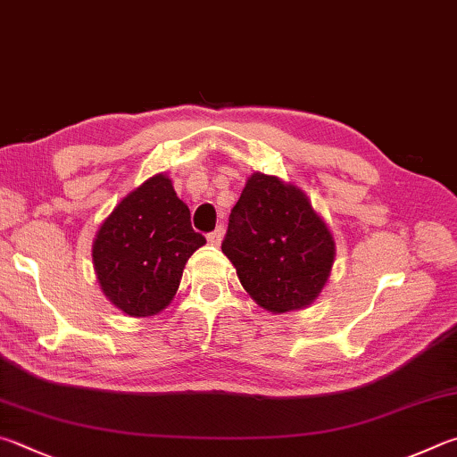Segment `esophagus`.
Instances as JSON below:
<instances>
[{
  "label": "esophagus",
  "mask_w": 457,
  "mask_h": 457,
  "mask_svg": "<svg viewBox=\"0 0 457 457\" xmlns=\"http://www.w3.org/2000/svg\"><path fill=\"white\" fill-rule=\"evenodd\" d=\"M221 237H223V226L215 228L212 234H207V242H210L212 245H220L221 244Z\"/></svg>",
  "instance_id": "esophagus-1"
}]
</instances>
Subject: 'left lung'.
<instances>
[{"instance_id":"8db88e82","label":"left lung","mask_w":457,"mask_h":457,"mask_svg":"<svg viewBox=\"0 0 457 457\" xmlns=\"http://www.w3.org/2000/svg\"><path fill=\"white\" fill-rule=\"evenodd\" d=\"M221 252L260 308L286 313L318 300L336 242L300 187L255 171L231 210Z\"/></svg>"}]
</instances>
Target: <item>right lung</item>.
Returning a JSON list of instances; mask_svg holds the SVG:
<instances>
[{
  "label": "right lung",
  "mask_w": 457,
  "mask_h": 457,
  "mask_svg": "<svg viewBox=\"0 0 457 457\" xmlns=\"http://www.w3.org/2000/svg\"><path fill=\"white\" fill-rule=\"evenodd\" d=\"M205 244L165 173L145 179L99 226L91 257L104 295L131 318L160 313L192 253Z\"/></svg>",
  "instance_id": "add662e5"
}]
</instances>
